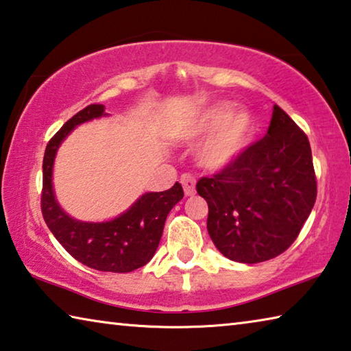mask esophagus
<instances>
[{
  "label": "esophagus",
  "instance_id": "obj_1",
  "mask_svg": "<svg viewBox=\"0 0 351 351\" xmlns=\"http://www.w3.org/2000/svg\"><path fill=\"white\" fill-rule=\"evenodd\" d=\"M181 184H182V189H184V193H186V197H192V195H195L193 176H190L187 173L181 175Z\"/></svg>",
  "mask_w": 351,
  "mask_h": 351
}]
</instances>
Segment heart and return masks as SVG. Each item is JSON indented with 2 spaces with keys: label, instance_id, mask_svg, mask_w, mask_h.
Masks as SVG:
<instances>
[{
  "label": "heart",
  "instance_id": "1",
  "mask_svg": "<svg viewBox=\"0 0 351 351\" xmlns=\"http://www.w3.org/2000/svg\"><path fill=\"white\" fill-rule=\"evenodd\" d=\"M228 102H218L201 112L193 127V136L213 133L199 152L204 169L219 171L232 165L246 150L254 133V119L245 110L234 111Z\"/></svg>",
  "mask_w": 351,
  "mask_h": 351
}]
</instances>
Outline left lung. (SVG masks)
Here are the masks:
<instances>
[{
    "mask_svg": "<svg viewBox=\"0 0 351 351\" xmlns=\"http://www.w3.org/2000/svg\"><path fill=\"white\" fill-rule=\"evenodd\" d=\"M197 192L209 206L207 232L229 260L260 263L293 245L313 210L317 187L306 134L274 105L265 138Z\"/></svg>",
    "mask_w": 351,
    "mask_h": 351,
    "instance_id": "1",
    "label": "left lung"
}]
</instances>
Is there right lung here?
<instances>
[{"instance_id": "right-lung-1", "label": "right lung", "mask_w": 351, "mask_h": 351, "mask_svg": "<svg viewBox=\"0 0 351 351\" xmlns=\"http://www.w3.org/2000/svg\"><path fill=\"white\" fill-rule=\"evenodd\" d=\"M105 116L108 114L104 105L86 106L49 141L43 159L41 212L58 243L80 263L105 272H132L153 258L161 241L165 218L182 199L184 192L180 182L165 192H147L121 215L105 221H83L64 212L52 182L58 148L74 128Z\"/></svg>"}]
</instances>
